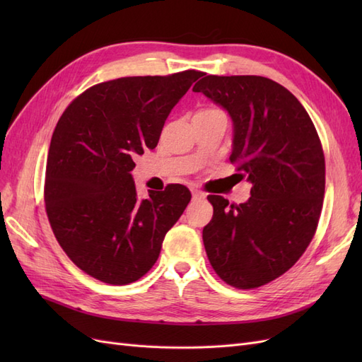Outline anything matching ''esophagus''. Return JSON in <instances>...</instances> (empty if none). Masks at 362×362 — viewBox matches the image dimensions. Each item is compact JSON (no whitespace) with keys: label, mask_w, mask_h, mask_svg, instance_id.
<instances>
[{"label":"esophagus","mask_w":362,"mask_h":362,"mask_svg":"<svg viewBox=\"0 0 362 362\" xmlns=\"http://www.w3.org/2000/svg\"><path fill=\"white\" fill-rule=\"evenodd\" d=\"M192 198L193 201H198V199H204L205 198V193H202L201 190L192 187Z\"/></svg>","instance_id":"34e87169"}]
</instances>
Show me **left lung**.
<instances>
[{"label": "left lung", "instance_id": "left-lung-1", "mask_svg": "<svg viewBox=\"0 0 362 362\" xmlns=\"http://www.w3.org/2000/svg\"><path fill=\"white\" fill-rule=\"evenodd\" d=\"M233 120L231 163L250 198L229 205L211 194L214 213L202 231L221 279L257 288L298 261L314 237L325 196V156L311 117L291 92L257 75H206L193 86Z\"/></svg>", "mask_w": 362, "mask_h": 362}]
</instances>
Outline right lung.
I'll return each instance as SVG.
<instances>
[{
    "mask_svg": "<svg viewBox=\"0 0 362 362\" xmlns=\"http://www.w3.org/2000/svg\"><path fill=\"white\" fill-rule=\"evenodd\" d=\"M124 76L96 84L59 119L48 151L45 205L76 267L112 286L151 270L192 194L181 184L139 199L133 157L154 149L172 108L202 76Z\"/></svg>",
    "mask_w": 362,
    "mask_h": 362,
    "instance_id": "1",
    "label": "right lung"
}]
</instances>
